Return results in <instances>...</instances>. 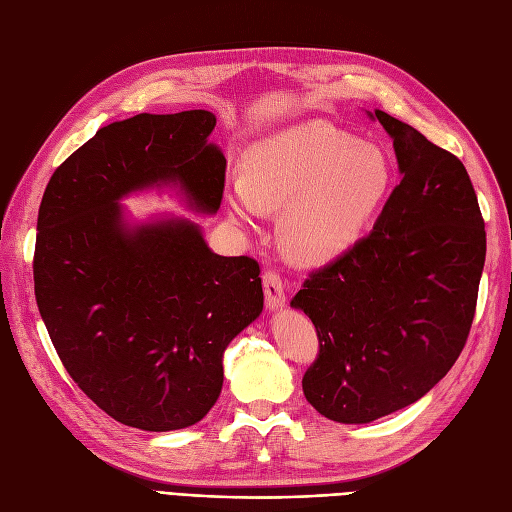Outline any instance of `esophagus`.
Wrapping results in <instances>:
<instances>
[{
  "label": "esophagus",
  "instance_id": "esophagus-1",
  "mask_svg": "<svg viewBox=\"0 0 512 512\" xmlns=\"http://www.w3.org/2000/svg\"><path fill=\"white\" fill-rule=\"evenodd\" d=\"M262 284H265V299L269 312H277L286 305V292H284V282L282 277L275 271H267L265 277H262Z\"/></svg>",
  "mask_w": 512,
  "mask_h": 512
}]
</instances>
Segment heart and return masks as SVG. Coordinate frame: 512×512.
I'll list each match as a JSON object with an SVG mask.
<instances>
[{
  "instance_id": "b5f03b06",
  "label": "heart",
  "mask_w": 512,
  "mask_h": 512,
  "mask_svg": "<svg viewBox=\"0 0 512 512\" xmlns=\"http://www.w3.org/2000/svg\"><path fill=\"white\" fill-rule=\"evenodd\" d=\"M391 188L386 153L312 119L260 138L245 156V177L228 181L230 213L258 224L284 209L280 237L301 262H327L348 252L374 220Z\"/></svg>"
}]
</instances>
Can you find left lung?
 Here are the masks:
<instances>
[{
  "label": "left lung",
  "instance_id": "left-lung-1",
  "mask_svg": "<svg viewBox=\"0 0 512 512\" xmlns=\"http://www.w3.org/2000/svg\"><path fill=\"white\" fill-rule=\"evenodd\" d=\"M365 113L393 138L401 181L374 230L290 301L320 339L305 399L346 425L406 408L448 374L466 346L487 252L466 166L380 108Z\"/></svg>",
  "mask_w": 512,
  "mask_h": 512
}]
</instances>
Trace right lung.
Segmentation results:
<instances>
[{"instance_id":"add662e5","label":"right lung","mask_w":512,"mask_h":512,"mask_svg":"<svg viewBox=\"0 0 512 512\" xmlns=\"http://www.w3.org/2000/svg\"><path fill=\"white\" fill-rule=\"evenodd\" d=\"M215 121L198 108L108 123L55 170L38 211L36 301L59 359L98 408L143 431L205 418L228 344L265 303L256 260L215 254L185 215L138 220L121 205L173 190L192 213H218Z\"/></svg>"}]
</instances>
